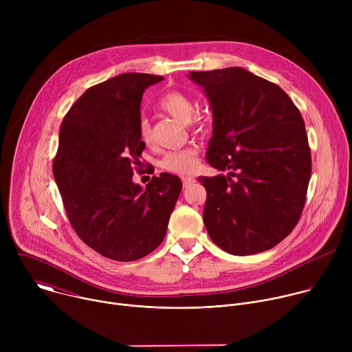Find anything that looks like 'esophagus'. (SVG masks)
Here are the masks:
<instances>
[{
    "instance_id": "esophagus-1",
    "label": "esophagus",
    "mask_w": 352,
    "mask_h": 352,
    "mask_svg": "<svg viewBox=\"0 0 352 352\" xmlns=\"http://www.w3.org/2000/svg\"><path fill=\"white\" fill-rule=\"evenodd\" d=\"M193 182H195V178H193V177H184V178H182L184 186H189V185H192Z\"/></svg>"
}]
</instances>
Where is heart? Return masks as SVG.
Masks as SVG:
<instances>
[{
    "label": "heart",
    "instance_id": "heart-1",
    "mask_svg": "<svg viewBox=\"0 0 352 352\" xmlns=\"http://www.w3.org/2000/svg\"><path fill=\"white\" fill-rule=\"evenodd\" d=\"M159 106L162 110H164L174 118L182 122H188L189 128L195 132H206L209 128L208 121L204 117L192 116L195 110L193 100L184 91L171 90L166 93L159 100ZM139 136L144 143H148L150 139H152V128H150L148 121L144 118H142L139 122ZM197 155L199 148L190 144L184 148L166 153L160 162V166L163 170L168 173L186 175L195 171L197 166Z\"/></svg>",
    "mask_w": 352,
    "mask_h": 352
}]
</instances>
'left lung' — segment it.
<instances>
[{
	"instance_id": "left-lung-1",
	"label": "left lung",
	"mask_w": 352,
	"mask_h": 352,
	"mask_svg": "<svg viewBox=\"0 0 352 352\" xmlns=\"http://www.w3.org/2000/svg\"><path fill=\"white\" fill-rule=\"evenodd\" d=\"M213 111L212 167L230 175L199 177L208 197L212 241L245 256L281 242L302 214L312 173L305 122L276 83L243 68L190 72Z\"/></svg>"
}]
</instances>
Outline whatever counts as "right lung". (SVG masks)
<instances>
[{
    "instance_id": "add662e5",
    "label": "right lung",
    "mask_w": 352,
    "mask_h": 352,
    "mask_svg": "<svg viewBox=\"0 0 352 352\" xmlns=\"http://www.w3.org/2000/svg\"><path fill=\"white\" fill-rule=\"evenodd\" d=\"M163 76L128 72L89 87L65 114L53 174L78 236L118 262L148 255L163 242L182 189L177 175L132 181L144 142L140 102Z\"/></svg>"
}]
</instances>
